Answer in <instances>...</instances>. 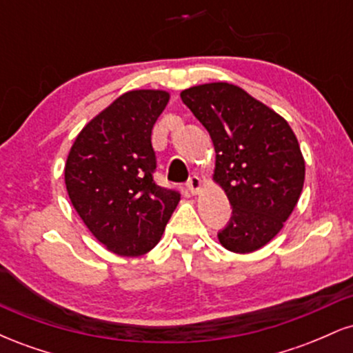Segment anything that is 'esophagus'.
I'll return each instance as SVG.
<instances>
[{
	"mask_svg": "<svg viewBox=\"0 0 353 353\" xmlns=\"http://www.w3.org/2000/svg\"><path fill=\"white\" fill-rule=\"evenodd\" d=\"M188 189L190 194H194V196H197V194L202 190V181L199 179L197 176H192L190 179L188 181Z\"/></svg>",
	"mask_w": 353,
	"mask_h": 353,
	"instance_id": "1",
	"label": "esophagus"
}]
</instances>
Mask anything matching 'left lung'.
<instances>
[{
  "instance_id": "left-lung-1",
  "label": "left lung",
  "mask_w": 353,
  "mask_h": 353,
  "mask_svg": "<svg viewBox=\"0 0 353 353\" xmlns=\"http://www.w3.org/2000/svg\"><path fill=\"white\" fill-rule=\"evenodd\" d=\"M181 99L210 134L212 177L234 209L219 242L236 254L259 250L281 232L302 194L305 161L292 128L236 84H199Z\"/></svg>"
}]
</instances>
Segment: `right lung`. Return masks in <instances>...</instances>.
Here are the masks:
<instances>
[{
	"label": "right lung",
	"instance_id": "1",
	"mask_svg": "<svg viewBox=\"0 0 353 353\" xmlns=\"http://www.w3.org/2000/svg\"><path fill=\"white\" fill-rule=\"evenodd\" d=\"M169 98L161 89L121 94L81 129L64 165L72 208L109 252L123 257L154 249L181 201L152 179V128Z\"/></svg>",
	"mask_w": 353,
	"mask_h": 353
}]
</instances>
